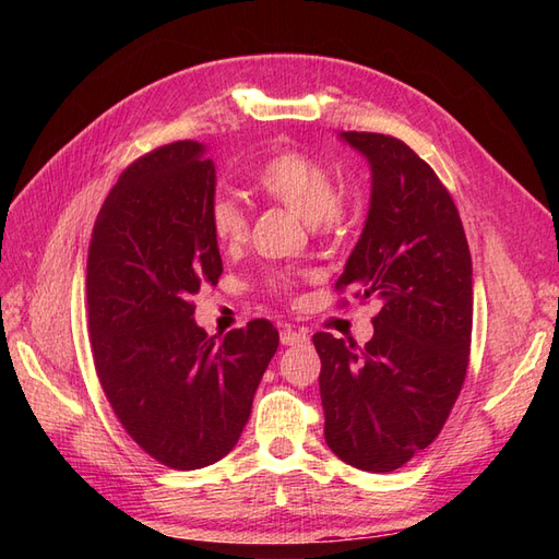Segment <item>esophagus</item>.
Instances as JSON below:
<instances>
[{
  "label": "esophagus",
  "instance_id": "34e87169",
  "mask_svg": "<svg viewBox=\"0 0 559 559\" xmlns=\"http://www.w3.org/2000/svg\"><path fill=\"white\" fill-rule=\"evenodd\" d=\"M280 341H282V345H302V343H308V335L302 333V331H296V329H284L282 333H280Z\"/></svg>",
  "mask_w": 559,
  "mask_h": 559
}]
</instances>
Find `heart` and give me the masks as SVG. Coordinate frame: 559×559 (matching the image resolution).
Listing matches in <instances>:
<instances>
[{
	"label": "heart",
	"instance_id": "heart-1",
	"mask_svg": "<svg viewBox=\"0 0 559 559\" xmlns=\"http://www.w3.org/2000/svg\"><path fill=\"white\" fill-rule=\"evenodd\" d=\"M251 183L261 195L296 212L310 224H331L341 210V191L333 175L324 165L298 151L270 154L251 173ZM207 224L212 238L224 247H238L247 238V214L228 195H216L210 202ZM275 286L284 289V282Z\"/></svg>",
	"mask_w": 559,
	"mask_h": 559
}]
</instances>
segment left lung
I'll list each match as a JSON object with an SVG mask.
<instances>
[{"instance_id":"1","label":"left lung","mask_w":559,"mask_h":559,"mask_svg":"<svg viewBox=\"0 0 559 559\" xmlns=\"http://www.w3.org/2000/svg\"><path fill=\"white\" fill-rule=\"evenodd\" d=\"M373 173L370 210L335 289L382 300L376 333H314L324 436L354 468L386 473L441 433L462 392L473 329L471 251L441 179L392 134L343 132Z\"/></svg>"}]
</instances>
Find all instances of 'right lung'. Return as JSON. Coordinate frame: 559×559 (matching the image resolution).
Instances as JSON below:
<instances>
[{"label":"right lung","instance_id":"1","mask_svg":"<svg viewBox=\"0 0 559 559\" xmlns=\"http://www.w3.org/2000/svg\"><path fill=\"white\" fill-rule=\"evenodd\" d=\"M202 154L186 140L130 163L97 214L86 265L99 384L132 441L177 471L235 448L280 345L267 319L224 341L195 324L193 296L224 273L207 224L214 163Z\"/></svg>","mask_w":559,"mask_h":559}]
</instances>
